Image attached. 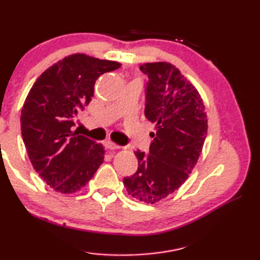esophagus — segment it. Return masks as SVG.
<instances>
[{"label":"esophagus","mask_w":260,"mask_h":260,"mask_svg":"<svg viewBox=\"0 0 260 260\" xmlns=\"http://www.w3.org/2000/svg\"><path fill=\"white\" fill-rule=\"evenodd\" d=\"M105 147H107L108 149H111V150H114V149H119L120 148L119 146H118V144L111 142V141H107V142H105Z\"/></svg>","instance_id":"1"}]
</instances>
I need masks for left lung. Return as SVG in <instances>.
<instances>
[{
    "label": "left lung",
    "mask_w": 260,
    "mask_h": 260,
    "mask_svg": "<svg viewBox=\"0 0 260 260\" xmlns=\"http://www.w3.org/2000/svg\"><path fill=\"white\" fill-rule=\"evenodd\" d=\"M140 70L148 77L147 119L156 124L149 153L134 151L138 171L124 179L134 199L157 203L188 179L208 133V119L201 95L172 64L147 63Z\"/></svg>",
    "instance_id": "8db88e82"
}]
</instances>
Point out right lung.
Here are the masks:
<instances>
[{"instance_id":"right-lung-1","label":"right lung","mask_w":260,"mask_h":260,"mask_svg":"<svg viewBox=\"0 0 260 260\" xmlns=\"http://www.w3.org/2000/svg\"><path fill=\"white\" fill-rule=\"evenodd\" d=\"M120 63L74 54L37 79L21 109L20 126L30 162L61 193L79 191L104 159V148L73 131L77 114L94 95L95 81Z\"/></svg>"}]
</instances>
